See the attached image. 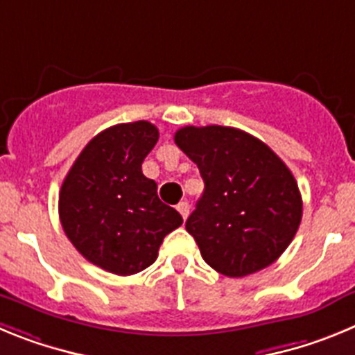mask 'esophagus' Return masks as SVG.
<instances>
[{"mask_svg": "<svg viewBox=\"0 0 355 355\" xmlns=\"http://www.w3.org/2000/svg\"><path fill=\"white\" fill-rule=\"evenodd\" d=\"M175 208H178V211L181 213V216H183L184 220H187V218H188V213H190V205H188L187 200H181L180 205L175 206Z\"/></svg>", "mask_w": 355, "mask_h": 355, "instance_id": "esophagus-1", "label": "esophagus"}]
</instances>
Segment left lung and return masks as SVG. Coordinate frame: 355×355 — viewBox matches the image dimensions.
I'll use <instances>...</instances> for the list:
<instances>
[{
	"instance_id": "obj_1",
	"label": "left lung",
	"mask_w": 355,
	"mask_h": 355,
	"mask_svg": "<svg viewBox=\"0 0 355 355\" xmlns=\"http://www.w3.org/2000/svg\"><path fill=\"white\" fill-rule=\"evenodd\" d=\"M174 142L205 181L187 220L205 261L227 277L272 265L302 218L299 184L283 159L252 135L215 124L181 128Z\"/></svg>"
}]
</instances>
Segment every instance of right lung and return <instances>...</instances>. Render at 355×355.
Wrapping results in <instances>:
<instances>
[{
    "instance_id": "right-lung-1",
    "label": "right lung",
    "mask_w": 355,
    "mask_h": 355,
    "mask_svg": "<svg viewBox=\"0 0 355 355\" xmlns=\"http://www.w3.org/2000/svg\"><path fill=\"white\" fill-rule=\"evenodd\" d=\"M158 137L147 121L108 128L85 146L62 183L58 213L65 234L85 259L112 274L131 275L153 265L163 238L183 224L142 174Z\"/></svg>"
}]
</instances>
